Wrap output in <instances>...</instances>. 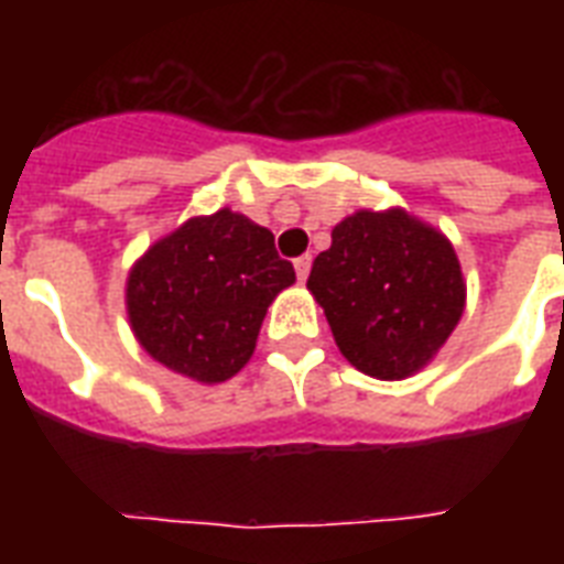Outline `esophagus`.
<instances>
[{"mask_svg": "<svg viewBox=\"0 0 564 564\" xmlns=\"http://www.w3.org/2000/svg\"><path fill=\"white\" fill-rule=\"evenodd\" d=\"M310 265H313V257L304 254L295 260V274H299V281H307V274H310Z\"/></svg>", "mask_w": 564, "mask_h": 564, "instance_id": "34e87169", "label": "esophagus"}]
</instances>
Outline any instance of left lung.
Wrapping results in <instances>:
<instances>
[{
    "instance_id": "left-lung-1",
    "label": "left lung",
    "mask_w": 564,
    "mask_h": 564,
    "mask_svg": "<svg viewBox=\"0 0 564 564\" xmlns=\"http://www.w3.org/2000/svg\"><path fill=\"white\" fill-rule=\"evenodd\" d=\"M313 260L316 295L339 351L377 380L424 369L465 310L463 269L445 234L406 210H357Z\"/></svg>"
}]
</instances>
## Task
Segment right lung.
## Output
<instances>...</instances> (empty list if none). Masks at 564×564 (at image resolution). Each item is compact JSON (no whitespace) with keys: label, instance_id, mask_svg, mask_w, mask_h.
Masks as SVG:
<instances>
[{"label":"right lung","instance_id":"obj_1","mask_svg":"<svg viewBox=\"0 0 564 564\" xmlns=\"http://www.w3.org/2000/svg\"><path fill=\"white\" fill-rule=\"evenodd\" d=\"M292 283L295 269L278 257L272 230L225 207L187 219L137 260L128 318L149 357L221 383L251 360L265 310Z\"/></svg>","mask_w":564,"mask_h":564}]
</instances>
